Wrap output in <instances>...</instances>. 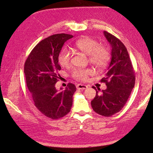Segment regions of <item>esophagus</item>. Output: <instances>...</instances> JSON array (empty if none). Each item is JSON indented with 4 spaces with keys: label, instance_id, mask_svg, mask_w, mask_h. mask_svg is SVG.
Wrapping results in <instances>:
<instances>
[{
    "label": "esophagus",
    "instance_id": "obj_1",
    "mask_svg": "<svg viewBox=\"0 0 153 153\" xmlns=\"http://www.w3.org/2000/svg\"><path fill=\"white\" fill-rule=\"evenodd\" d=\"M76 87H77V89L83 90V89H87L88 87H87L86 85H83V84H79V85H77Z\"/></svg>",
    "mask_w": 153,
    "mask_h": 153
}]
</instances>
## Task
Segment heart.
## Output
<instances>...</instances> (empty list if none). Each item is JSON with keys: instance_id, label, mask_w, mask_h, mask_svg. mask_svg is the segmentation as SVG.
<instances>
[{"instance_id": "heart-1", "label": "heart", "mask_w": 153, "mask_h": 153, "mask_svg": "<svg viewBox=\"0 0 153 153\" xmlns=\"http://www.w3.org/2000/svg\"><path fill=\"white\" fill-rule=\"evenodd\" d=\"M74 46L83 53L88 54L89 62L97 69H102L108 64L110 60V53L106 47L99 45V42L94 39L85 36L77 40ZM70 53L66 48H62L58 55V62L61 66L68 67L70 64ZM91 69H76L71 74L74 78L85 82L89 75L92 74Z\"/></svg>"}]
</instances>
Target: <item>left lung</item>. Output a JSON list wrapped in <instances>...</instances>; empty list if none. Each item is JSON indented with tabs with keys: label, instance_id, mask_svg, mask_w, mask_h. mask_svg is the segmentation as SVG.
<instances>
[{
	"label": "left lung",
	"instance_id": "8db88e82",
	"mask_svg": "<svg viewBox=\"0 0 153 153\" xmlns=\"http://www.w3.org/2000/svg\"><path fill=\"white\" fill-rule=\"evenodd\" d=\"M104 34L112 47L111 62L106 76L100 80L107 88L100 91L97 89L95 98L91 101L94 111L106 117H110L122 110L135 85V75L128 50L114 35L106 31Z\"/></svg>",
	"mask_w": 153,
	"mask_h": 153
}]
</instances>
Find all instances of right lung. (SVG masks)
<instances>
[{
  "instance_id": "add662e5",
  "label": "right lung",
  "mask_w": 153,
  "mask_h": 153,
  "mask_svg": "<svg viewBox=\"0 0 153 153\" xmlns=\"http://www.w3.org/2000/svg\"><path fill=\"white\" fill-rule=\"evenodd\" d=\"M72 37L66 33L51 35L33 48L25 62V82L34 105L43 115L53 120L70 112L76 91L71 83L64 91H58L55 87L61 70L58 55L65 42Z\"/></svg>"
}]
</instances>
